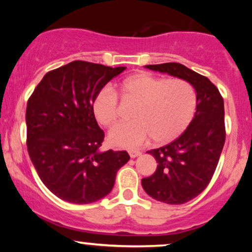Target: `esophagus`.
<instances>
[{"instance_id": "1", "label": "esophagus", "mask_w": 252, "mask_h": 252, "mask_svg": "<svg viewBox=\"0 0 252 252\" xmlns=\"http://www.w3.org/2000/svg\"><path fill=\"white\" fill-rule=\"evenodd\" d=\"M141 154H142V153L138 152V150H130V152H129V155H130V158H137V156H140Z\"/></svg>"}]
</instances>
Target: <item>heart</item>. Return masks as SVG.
Segmentation results:
<instances>
[{
	"label": "heart",
	"instance_id": "heart-1",
	"mask_svg": "<svg viewBox=\"0 0 252 252\" xmlns=\"http://www.w3.org/2000/svg\"><path fill=\"white\" fill-rule=\"evenodd\" d=\"M118 89L124 99L137 105L132 111L135 121L118 124L109 132L112 146L134 149L150 138L156 144H167L184 134L195 116L196 92L184 79L137 73L126 78ZM92 112L100 126L116 123V92L111 88L99 90L92 100Z\"/></svg>",
	"mask_w": 252,
	"mask_h": 252
}]
</instances>
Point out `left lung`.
I'll return each instance as SVG.
<instances>
[{
	"label": "left lung",
	"mask_w": 252,
	"mask_h": 252,
	"mask_svg": "<svg viewBox=\"0 0 252 252\" xmlns=\"http://www.w3.org/2000/svg\"><path fill=\"white\" fill-rule=\"evenodd\" d=\"M144 67L186 80L196 92V111L186 131L167 146L147 152L158 162L142 187L155 200L180 205L192 200L212 179L225 143L224 99L209 78L178 63Z\"/></svg>",
	"instance_id": "obj_1"
}]
</instances>
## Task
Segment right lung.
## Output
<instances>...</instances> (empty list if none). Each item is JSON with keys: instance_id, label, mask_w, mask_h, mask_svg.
Segmentation results:
<instances>
[{"instance_id": "obj_1", "label": "right lung", "mask_w": 252, "mask_h": 252, "mask_svg": "<svg viewBox=\"0 0 252 252\" xmlns=\"http://www.w3.org/2000/svg\"><path fill=\"white\" fill-rule=\"evenodd\" d=\"M124 70L76 60L46 73L28 99V154L43 185L63 200L104 198L130 160L124 150L100 152L104 131L92 112L97 92Z\"/></svg>"}]
</instances>
